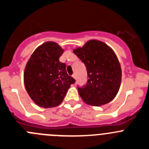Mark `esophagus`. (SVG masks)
Here are the masks:
<instances>
[{
  "mask_svg": "<svg viewBox=\"0 0 149 149\" xmlns=\"http://www.w3.org/2000/svg\"><path fill=\"white\" fill-rule=\"evenodd\" d=\"M72 77H73L74 79H76V74H73V75H72Z\"/></svg>",
  "mask_w": 149,
  "mask_h": 149,
  "instance_id": "1",
  "label": "esophagus"
}]
</instances>
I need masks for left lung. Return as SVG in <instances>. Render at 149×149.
Wrapping results in <instances>:
<instances>
[{
	"label": "left lung",
	"mask_w": 149,
	"mask_h": 149,
	"mask_svg": "<svg viewBox=\"0 0 149 149\" xmlns=\"http://www.w3.org/2000/svg\"><path fill=\"white\" fill-rule=\"evenodd\" d=\"M87 71V82L77 86L84 102L93 106L109 103L120 87L122 70L113 51L102 42L90 40L83 48L74 50Z\"/></svg>",
	"instance_id": "1"
}]
</instances>
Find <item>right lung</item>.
Wrapping results in <instances>:
<instances>
[{
    "label": "right lung",
    "mask_w": 149,
    "mask_h": 149,
    "mask_svg": "<svg viewBox=\"0 0 149 149\" xmlns=\"http://www.w3.org/2000/svg\"><path fill=\"white\" fill-rule=\"evenodd\" d=\"M63 53L60 45L48 42L34 51L24 74L26 90L37 105L49 108L60 105L75 80L66 72L65 63L59 61Z\"/></svg>",
    "instance_id": "1"
}]
</instances>
